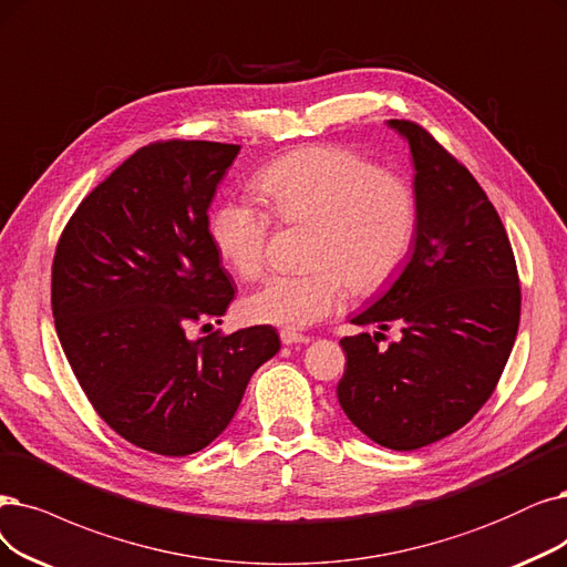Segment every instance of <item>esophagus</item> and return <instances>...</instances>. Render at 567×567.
I'll return each mask as SVG.
<instances>
[{"label":"esophagus","instance_id":"1","mask_svg":"<svg viewBox=\"0 0 567 567\" xmlns=\"http://www.w3.org/2000/svg\"><path fill=\"white\" fill-rule=\"evenodd\" d=\"M281 342H284L286 347L307 344L309 337H307V334H300V332H292V330H281Z\"/></svg>","mask_w":567,"mask_h":567}]
</instances>
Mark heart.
Wrapping results in <instances>:
<instances>
[{"label":"heart","instance_id":"1","mask_svg":"<svg viewBox=\"0 0 567 567\" xmlns=\"http://www.w3.org/2000/svg\"><path fill=\"white\" fill-rule=\"evenodd\" d=\"M254 190L269 214L286 225H311L302 275H275L241 300L251 323L300 330L326 319L355 296L386 286L416 230V195L404 178L337 146H305L267 165ZM269 214L241 197L212 214V239L241 279L260 275L267 258Z\"/></svg>","mask_w":567,"mask_h":567}]
</instances>
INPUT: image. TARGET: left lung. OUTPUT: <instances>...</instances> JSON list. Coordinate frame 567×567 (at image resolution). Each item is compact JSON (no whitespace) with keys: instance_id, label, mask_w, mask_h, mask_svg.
Returning a JSON list of instances; mask_svg holds the SVG:
<instances>
[{"instance_id":"8db88e82","label":"left lung","mask_w":567,"mask_h":567,"mask_svg":"<svg viewBox=\"0 0 567 567\" xmlns=\"http://www.w3.org/2000/svg\"><path fill=\"white\" fill-rule=\"evenodd\" d=\"M410 144L416 230L398 279L355 313L337 398L372 442L414 451L456 433L491 398L512 353L520 288L505 225L474 176L412 121H389Z\"/></svg>"}]
</instances>
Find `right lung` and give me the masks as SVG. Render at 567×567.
Masks as SVG:
<instances>
[{
    "mask_svg": "<svg viewBox=\"0 0 567 567\" xmlns=\"http://www.w3.org/2000/svg\"><path fill=\"white\" fill-rule=\"evenodd\" d=\"M237 153L218 142L140 148L81 202L55 251V330L81 389L121 437L161 456L212 444L281 349L271 326L186 332L235 298L209 207Z\"/></svg>",
    "mask_w": 567,
    "mask_h": 567,
    "instance_id": "right-lung-1",
    "label": "right lung"
}]
</instances>
